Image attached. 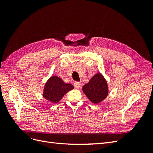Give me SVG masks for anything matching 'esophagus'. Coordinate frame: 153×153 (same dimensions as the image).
I'll return each instance as SVG.
<instances>
[{
	"label": "esophagus",
	"mask_w": 153,
	"mask_h": 153,
	"mask_svg": "<svg viewBox=\"0 0 153 153\" xmlns=\"http://www.w3.org/2000/svg\"><path fill=\"white\" fill-rule=\"evenodd\" d=\"M80 85H81V84L79 82H75L74 83V86H75L76 89H78V88L80 87Z\"/></svg>",
	"instance_id": "1"
}]
</instances>
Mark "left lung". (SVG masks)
Wrapping results in <instances>:
<instances>
[{
    "label": "left lung",
    "instance_id": "8db88e82",
    "mask_svg": "<svg viewBox=\"0 0 153 153\" xmlns=\"http://www.w3.org/2000/svg\"><path fill=\"white\" fill-rule=\"evenodd\" d=\"M82 90L89 100L94 104L104 100L108 94L107 83L100 73L92 76L90 81L83 86Z\"/></svg>",
    "mask_w": 153,
    "mask_h": 153
}]
</instances>
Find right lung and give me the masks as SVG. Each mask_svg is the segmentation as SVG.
Instances as JSON below:
<instances>
[{"label": "right lung", "instance_id": "add662e5", "mask_svg": "<svg viewBox=\"0 0 153 153\" xmlns=\"http://www.w3.org/2000/svg\"><path fill=\"white\" fill-rule=\"evenodd\" d=\"M73 89V85L66 84L57 76H52L46 82L43 96L50 102L56 103L62 98L64 94Z\"/></svg>", "mask_w": 153, "mask_h": 153}]
</instances>
